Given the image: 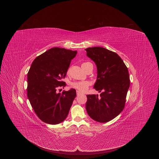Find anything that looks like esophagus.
Returning <instances> with one entry per match:
<instances>
[{
  "instance_id": "obj_1",
  "label": "esophagus",
  "mask_w": 159,
  "mask_h": 159,
  "mask_svg": "<svg viewBox=\"0 0 159 159\" xmlns=\"http://www.w3.org/2000/svg\"><path fill=\"white\" fill-rule=\"evenodd\" d=\"M76 93H77V95H81V94H82V93L79 91H76Z\"/></svg>"
}]
</instances>
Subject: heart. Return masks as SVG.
Here are the masks:
<instances>
[{"instance_id":"heart-1","label":"heart","mask_w":159,"mask_h":159,"mask_svg":"<svg viewBox=\"0 0 159 159\" xmlns=\"http://www.w3.org/2000/svg\"><path fill=\"white\" fill-rule=\"evenodd\" d=\"M90 62H83L82 64V68H84L88 64H89ZM71 86L76 89L79 91H81V92H84V91H86L88 88V87L91 85V83L88 81H79V82H75L71 83Z\"/></svg>"}]
</instances>
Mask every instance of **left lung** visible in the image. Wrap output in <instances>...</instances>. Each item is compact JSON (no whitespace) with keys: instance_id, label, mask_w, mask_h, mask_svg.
Wrapping results in <instances>:
<instances>
[{"instance_id":"obj_1","label":"left lung","mask_w":159,"mask_h":159,"mask_svg":"<svg viewBox=\"0 0 159 159\" xmlns=\"http://www.w3.org/2000/svg\"><path fill=\"white\" fill-rule=\"evenodd\" d=\"M97 67L94 88L98 95H88L86 109L91 118L100 123L113 120L123 111L130 86L128 70L117 53L102 47L85 49Z\"/></svg>"}]
</instances>
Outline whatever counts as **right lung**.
I'll return each instance as SVG.
<instances>
[{
	"label": "right lung",
	"mask_w": 159,
	"mask_h": 159,
	"mask_svg": "<svg viewBox=\"0 0 159 159\" xmlns=\"http://www.w3.org/2000/svg\"><path fill=\"white\" fill-rule=\"evenodd\" d=\"M77 51L52 48L33 61L27 75V97L35 113L43 122L57 125L64 121L76 98L75 89L57 93Z\"/></svg>",
	"instance_id": "1"
}]
</instances>
